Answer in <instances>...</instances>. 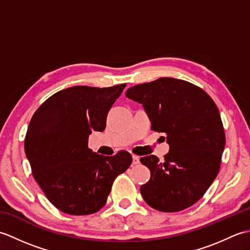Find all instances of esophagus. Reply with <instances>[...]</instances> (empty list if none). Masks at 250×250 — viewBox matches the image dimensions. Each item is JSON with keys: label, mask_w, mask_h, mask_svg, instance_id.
I'll return each mask as SVG.
<instances>
[{"label": "esophagus", "mask_w": 250, "mask_h": 250, "mask_svg": "<svg viewBox=\"0 0 250 250\" xmlns=\"http://www.w3.org/2000/svg\"><path fill=\"white\" fill-rule=\"evenodd\" d=\"M132 163L133 164H139L140 163V157H137V156H135V155H133L132 156Z\"/></svg>", "instance_id": "obj_1"}]
</instances>
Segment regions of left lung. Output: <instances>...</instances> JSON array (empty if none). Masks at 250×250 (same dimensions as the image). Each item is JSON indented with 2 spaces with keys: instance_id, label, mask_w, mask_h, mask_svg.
<instances>
[{
  "instance_id": "8db88e82",
  "label": "left lung",
  "mask_w": 250,
  "mask_h": 250,
  "mask_svg": "<svg viewBox=\"0 0 250 250\" xmlns=\"http://www.w3.org/2000/svg\"><path fill=\"white\" fill-rule=\"evenodd\" d=\"M143 104L151 130L167 134L164 161L141 158L150 169L141 193L152 208L175 213L196 203L219 172L226 134L218 107L203 89L182 79L162 77L126 90Z\"/></svg>"
}]
</instances>
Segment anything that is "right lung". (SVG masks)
I'll return each instance as SVG.
<instances>
[{
  "label": "right lung",
  "mask_w": 250,
  "mask_h": 250,
  "mask_svg": "<svg viewBox=\"0 0 250 250\" xmlns=\"http://www.w3.org/2000/svg\"><path fill=\"white\" fill-rule=\"evenodd\" d=\"M126 83L108 88L71 87L36 109L24 139L32 174L52 205L68 215H90L105 205L115 178L132 156L106 157L88 148L92 131H104L106 117Z\"/></svg>",
  "instance_id": "obj_1"
}]
</instances>
